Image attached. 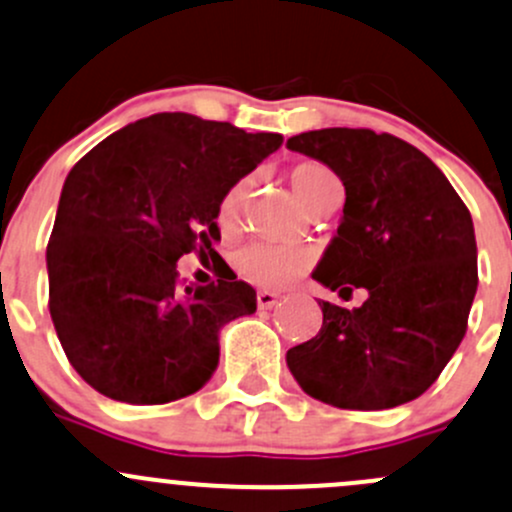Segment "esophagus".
Here are the masks:
<instances>
[{"label": "esophagus", "instance_id": "1", "mask_svg": "<svg viewBox=\"0 0 512 512\" xmlns=\"http://www.w3.org/2000/svg\"><path fill=\"white\" fill-rule=\"evenodd\" d=\"M277 294L274 292H257V306H260V309H272L274 304H277Z\"/></svg>", "mask_w": 512, "mask_h": 512}]
</instances>
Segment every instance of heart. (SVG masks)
<instances>
[{
	"label": "heart",
	"mask_w": 512,
	"mask_h": 512,
	"mask_svg": "<svg viewBox=\"0 0 512 512\" xmlns=\"http://www.w3.org/2000/svg\"><path fill=\"white\" fill-rule=\"evenodd\" d=\"M289 186H292L294 196L299 198L301 206L309 211L314 208L321 198L338 186L336 174L319 161H301L289 171ZM247 181H238L223 193L218 203V225L220 230H233L238 225L242 201H245ZM235 267L247 282L257 284L265 289H284L289 287L311 267V252L304 247H279L265 245V242H252L245 245L235 255Z\"/></svg>",
	"instance_id": "heart-1"
}]
</instances>
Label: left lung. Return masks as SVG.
<instances>
[{
	"label": "left lung",
	"mask_w": 512,
	"mask_h": 512,
	"mask_svg": "<svg viewBox=\"0 0 512 512\" xmlns=\"http://www.w3.org/2000/svg\"><path fill=\"white\" fill-rule=\"evenodd\" d=\"M346 186L336 235L311 277L358 309L321 301L324 324L289 348L301 390L341 410H390L429 390L459 348L476 297L469 208L412 144L373 129L328 127L287 139Z\"/></svg>",
	"instance_id": "obj_1"
}]
</instances>
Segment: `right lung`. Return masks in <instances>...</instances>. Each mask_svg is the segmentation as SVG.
<instances>
[{"label":"right lung","instance_id":"right-lung-1","mask_svg":"<svg viewBox=\"0 0 512 512\" xmlns=\"http://www.w3.org/2000/svg\"><path fill=\"white\" fill-rule=\"evenodd\" d=\"M279 147L282 134L159 112L73 166L46 250L48 311L100 395L164 405L211 380L220 328L255 314V289L235 274L181 287L176 262L213 255L223 193Z\"/></svg>","mask_w":512,"mask_h":512}]
</instances>
